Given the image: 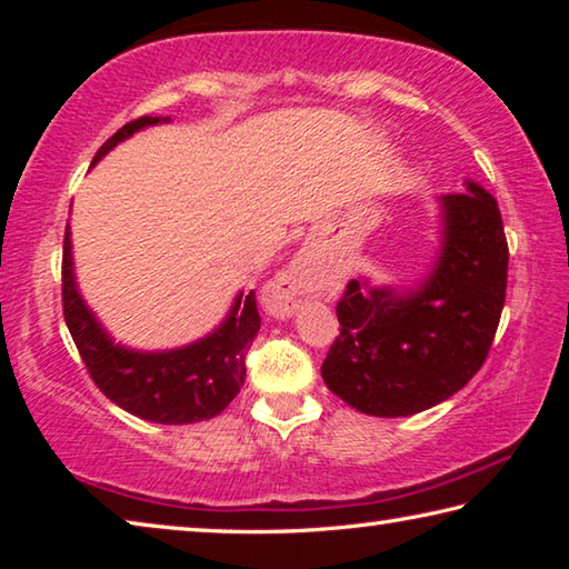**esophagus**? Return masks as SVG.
<instances>
[{
	"label": "esophagus",
	"instance_id": "obj_1",
	"mask_svg": "<svg viewBox=\"0 0 569 569\" xmlns=\"http://www.w3.org/2000/svg\"><path fill=\"white\" fill-rule=\"evenodd\" d=\"M313 263L308 258H298L293 266H288L271 286V311L276 316H288L296 308L298 298L311 293L313 288Z\"/></svg>",
	"mask_w": 569,
	"mask_h": 569
}]
</instances>
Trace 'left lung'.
Wrapping results in <instances>:
<instances>
[{"instance_id":"8db88e82","label":"left lung","mask_w":569,"mask_h":569,"mask_svg":"<svg viewBox=\"0 0 569 569\" xmlns=\"http://www.w3.org/2000/svg\"><path fill=\"white\" fill-rule=\"evenodd\" d=\"M445 233L417 291L349 281L336 306L341 333L321 377L371 417H409L457 393L492 349L507 296L509 248L497 200L467 182L441 196Z\"/></svg>"}]
</instances>
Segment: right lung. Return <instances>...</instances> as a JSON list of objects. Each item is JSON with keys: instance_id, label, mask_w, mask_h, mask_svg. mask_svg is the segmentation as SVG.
Returning <instances> with one entry per match:
<instances>
[{"instance_id": "right-lung-1", "label": "right lung", "mask_w": 569, "mask_h": 569, "mask_svg": "<svg viewBox=\"0 0 569 569\" xmlns=\"http://www.w3.org/2000/svg\"><path fill=\"white\" fill-rule=\"evenodd\" d=\"M158 122L168 118L142 114L122 124L98 150L92 166L132 132ZM62 311L94 387L132 417L156 423H196L218 417L243 387L246 353L261 329L256 293L250 291L246 298L243 293L236 298L228 319L213 333L182 349L142 353L112 343L77 291L70 226L62 248Z\"/></svg>"}]
</instances>
